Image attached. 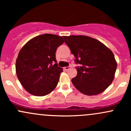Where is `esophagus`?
Instances as JSON below:
<instances>
[{"label":"esophagus","instance_id":"esophagus-1","mask_svg":"<svg viewBox=\"0 0 131 131\" xmlns=\"http://www.w3.org/2000/svg\"><path fill=\"white\" fill-rule=\"evenodd\" d=\"M70 68V67H64V68H63V69H64V70L67 71V70H68Z\"/></svg>","mask_w":131,"mask_h":131}]
</instances>
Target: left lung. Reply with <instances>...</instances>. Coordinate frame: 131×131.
I'll list each match as a JSON object with an SVG mask.
<instances>
[{
    "label": "left lung",
    "instance_id": "8db88e82",
    "mask_svg": "<svg viewBox=\"0 0 131 131\" xmlns=\"http://www.w3.org/2000/svg\"><path fill=\"white\" fill-rule=\"evenodd\" d=\"M75 58L77 75L72 79L77 90L88 96L103 92L113 82L117 63L112 51L100 41L85 35L63 36Z\"/></svg>",
    "mask_w": 131,
    "mask_h": 131
}]
</instances>
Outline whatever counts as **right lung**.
<instances>
[{"label": "right lung", "mask_w": 131, "mask_h": 131, "mask_svg": "<svg viewBox=\"0 0 131 131\" xmlns=\"http://www.w3.org/2000/svg\"><path fill=\"white\" fill-rule=\"evenodd\" d=\"M64 42L53 34L38 35L23 46L16 62L18 80L27 92L37 96L51 93L58 85L63 68L56 63V51Z\"/></svg>", "instance_id": "add662e5"}]
</instances>
